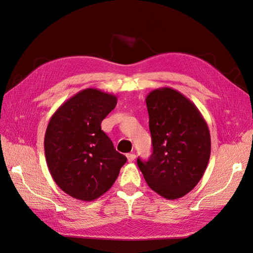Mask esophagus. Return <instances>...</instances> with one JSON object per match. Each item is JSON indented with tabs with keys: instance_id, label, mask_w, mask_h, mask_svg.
I'll return each instance as SVG.
<instances>
[{
	"instance_id": "34e87169",
	"label": "esophagus",
	"mask_w": 253,
	"mask_h": 253,
	"mask_svg": "<svg viewBox=\"0 0 253 253\" xmlns=\"http://www.w3.org/2000/svg\"><path fill=\"white\" fill-rule=\"evenodd\" d=\"M126 158H127L128 163H132V162H134V159L136 158V155L134 154V153H128V154H126Z\"/></svg>"
}]
</instances>
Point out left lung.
<instances>
[{
    "instance_id": "1",
    "label": "left lung",
    "mask_w": 253,
    "mask_h": 253,
    "mask_svg": "<svg viewBox=\"0 0 253 253\" xmlns=\"http://www.w3.org/2000/svg\"><path fill=\"white\" fill-rule=\"evenodd\" d=\"M145 103L153 153L137 165L153 191L177 200L197 185L208 166L209 127L196 105L174 88L152 90Z\"/></svg>"
}]
</instances>
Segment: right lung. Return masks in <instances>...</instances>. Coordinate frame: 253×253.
Wrapping results in <instances>:
<instances>
[{
	"instance_id": "1",
	"label": "right lung",
	"mask_w": 253,
	"mask_h": 253,
	"mask_svg": "<svg viewBox=\"0 0 253 253\" xmlns=\"http://www.w3.org/2000/svg\"><path fill=\"white\" fill-rule=\"evenodd\" d=\"M116 104L115 95L85 88L66 100L48 122L44 137L48 170L58 187L76 200L100 197L126 163L101 129Z\"/></svg>"
}]
</instances>
